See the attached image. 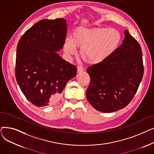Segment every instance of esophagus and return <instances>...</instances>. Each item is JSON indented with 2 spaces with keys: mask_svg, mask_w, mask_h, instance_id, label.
I'll return each mask as SVG.
<instances>
[{
  "mask_svg": "<svg viewBox=\"0 0 154 154\" xmlns=\"http://www.w3.org/2000/svg\"><path fill=\"white\" fill-rule=\"evenodd\" d=\"M84 70V69L82 66H77V72H80L83 71Z\"/></svg>",
  "mask_w": 154,
  "mask_h": 154,
  "instance_id": "1",
  "label": "esophagus"
}]
</instances>
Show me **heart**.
I'll list each match as a JSON object with an SVG mask.
<instances>
[{
    "instance_id": "b5f03b06",
    "label": "heart",
    "mask_w": 154,
    "mask_h": 154,
    "mask_svg": "<svg viewBox=\"0 0 154 154\" xmlns=\"http://www.w3.org/2000/svg\"><path fill=\"white\" fill-rule=\"evenodd\" d=\"M121 40L120 32L115 29L103 27H78L74 30L71 38L64 42V51L74 55L80 48V55L86 63L99 64L117 49Z\"/></svg>"
}]
</instances>
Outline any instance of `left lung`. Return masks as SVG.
Listing matches in <instances>:
<instances>
[{"label":"left lung","mask_w":154,"mask_h":154,"mask_svg":"<svg viewBox=\"0 0 154 154\" xmlns=\"http://www.w3.org/2000/svg\"><path fill=\"white\" fill-rule=\"evenodd\" d=\"M122 44L102 62L88 67L91 77L86 96L91 106L110 113L126 107L143 75L141 47L127 30Z\"/></svg>","instance_id":"left-lung-1"}]
</instances>
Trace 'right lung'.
Returning a JSON list of instances; mask_svg holds the SVG:
<instances>
[{"label": "right lung", "instance_id": "add662e5", "mask_svg": "<svg viewBox=\"0 0 154 154\" xmlns=\"http://www.w3.org/2000/svg\"><path fill=\"white\" fill-rule=\"evenodd\" d=\"M67 27L63 19L40 20L19 41L16 80L27 100L37 107L57 102L66 84L77 74V67L57 52L63 48Z\"/></svg>", "mask_w": 154, "mask_h": 154}]
</instances>
